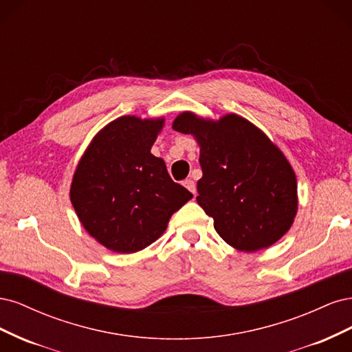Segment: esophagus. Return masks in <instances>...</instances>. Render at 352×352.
Returning <instances> with one entry per match:
<instances>
[{"label": "esophagus", "instance_id": "34e87169", "mask_svg": "<svg viewBox=\"0 0 352 352\" xmlns=\"http://www.w3.org/2000/svg\"><path fill=\"white\" fill-rule=\"evenodd\" d=\"M184 185H185V188L189 190V192H192L194 195L197 194V185H195V182L192 179H186L185 182H184Z\"/></svg>", "mask_w": 352, "mask_h": 352}]
</instances>
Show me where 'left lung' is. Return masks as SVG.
Returning <instances> with one entry per match:
<instances>
[{"label": "left lung", "instance_id": "left-lung-1", "mask_svg": "<svg viewBox=\"0 0 352 352\" xmlns=\"http://www.w3.org/2000/svg\"><path fill=\"white\" fill-rule=\"evenodd\" d=\"M172 127L192 135L199 146L197 201L223 241L255 252L291 229L298 211L296 176L260 127L235 113L211 120L192 111L180 113Z\"/></svg>", "mask_w": 352, "mask_h": 352}]
</instances>
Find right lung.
<instances>
[{"label":"right lung","instance_id":"add662e5","mask_svg":"<svg viewBox=\"0 0 352 352\" xmlns=\"http://www.w3.org/2000/svg\"><path fill=\"white\" fill-rule=\"evenodd\" d=\"M163 126L164 117H117L92 138L74 170L72 206L85 230L113 252L146 248L194 197L151 154Z\"/></svg>","mask_w":352,"mask_h":352}]
</instances>
